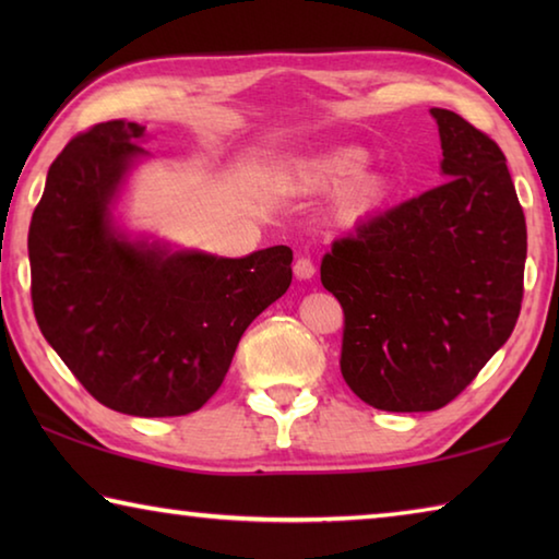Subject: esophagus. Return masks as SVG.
I'll return each instance as SVG.
<instances>
[{
    "label": "esophagus",
    "mask_w": 559,
    "mask_h": 559,
    "mask_svg": "<svg viewBox=\"0 0 559 559\" xmlns=\"http://www.w3.org/2000/svg\"><path fill=\"white\" fill-rule=\"evenodd\" d=\"M293 273H296V278L300 281H310L316 276V263L306 257H300L296 263H293Z\"/></svg>",
    "instance_id": "esophagus-1"
}]
</instances>
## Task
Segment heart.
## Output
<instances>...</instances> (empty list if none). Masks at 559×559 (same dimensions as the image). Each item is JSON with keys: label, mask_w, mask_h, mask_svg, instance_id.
<instances>
[{"label": "heart", "mask_w": 559, "mask_h": 559, "mask_svg": "<svg viewBox=\"0 0 559 559\" xmlns=\"http://www.w3.org/2000/svg\"><path fill=\"white\" fill-rule=\"evenodd\" d=\"M362 147H335L300 165V182L316 192L337 189L335 212L343 222H357L374 214L390 200V179L367 167Z\"/></svg>", "instance_id": "obj_1"}]
</instances>
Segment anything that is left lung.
Segmentation results:
<instances>
[{
	"instance_id": "1",
	"label": "left lung",
	"mask_w": 559,
	"mask_h": 559,
	"mask_svg": "<svg viewBox=\"0 0 559 559\" xmlns=\"http://www.w3.org/2000/svg\"><path fill=\"white\" fill-rule=\"evenodd\" d=\"M431 116L447 182L359 224L320 263L345 313L340 370L384 412L456 400L523 302L527 229L506 155L453 110Z\"/></svg>"
}]
</instances>
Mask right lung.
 <instances>
[{
	"instance_id": "add662e5",
	"label": "right lung",
	"mask_w": 559,
	"mask_h": 559,
	"mask_svg": "<svg viewBox=\"0 0 559 559\" xmlns=\"http://www.w3.org/2000/svg\"><path fill=\"white\" fill-rule=\"evenodd\" d=\"M145 126L98 122L53 159L29 226L32 302L66 367L108 409L182 416L229 372L243 330L288 290V246L222 259L116 224Z\"/></svg>"
}]
</instances>
